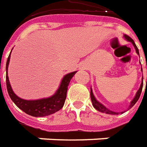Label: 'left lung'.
<instances>
[{
  "label": "left lung",
  "instance_id": "1",
  "mask_svg": "<svg viewBox=\"0 0 147 147\" xmlns=\"http://www.w3.org/2000/svg\"><path fill=\"white\" fill-rule=\"evenodd\" d=\"M124 37H125L126 39H127L128 41H130V42H132V44H133V45H134V47H135V51H136V52H137V54H138V55H139L138 49V47H137V46L135 45L134 40H133V39H132V38H131L130 36H128L127 35H124ZM142 86H143V78H142V84H141V86H140V88H139V89L138 90V92H137V93H136L135 98L133 99V100H132V101L131 102V105H130V107H129L128 109H131L132 107H133V106L135 105V103L138 101V100L139 99V96H140V95H141V92H142ZM90 96H91V100H92V105H93V107H94V108H95V109H96L97 111H99V112H105V113H107V114L118 115L119 114L118 112H112V111H110V110H109L108 109H106L104 105H102L100 103H99V102L97 101L96 100V98L94 97V96H93V93H92V88L90 89ZM121 113H123V112H121Z\"/></svg>",
  "mask_w": 147,
  "mask_h": 147
}]
</instances>
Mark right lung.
<instances>
[{"instance_id": "obj_1", "label": "right lung", "mask_w": 147, "mask_h": 147, "mask_svg": "<svg viewBox=\"0 0 147 147\" xmlns=\"http://www.w3.org/2000/svg\"><path fill=\"white\" fill-rule=\"evenodd\" d=\"M10 55H9L7 62H6V85L9 95L12 100L14 102L19 109L22 111L35 117H42L46 115H51L55 112H58L62 109L65 103L66 98V92L68 89V85L71 78L74 77L77 71L68 74L63 78L62 83L59 86V89L49 98L36 100H26L24 99L18 97L12 91L11 85L9 83V77H8V66H9Z\"/></svg>"}]
</instances>
